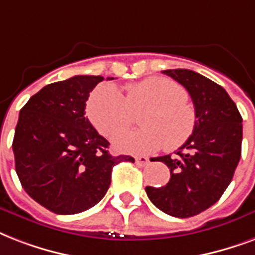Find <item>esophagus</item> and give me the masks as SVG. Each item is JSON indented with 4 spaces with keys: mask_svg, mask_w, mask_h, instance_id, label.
Wrapping results in <instances>:
<instances>
[{
    "mask_svg": "<svg viewBox=\"0 0 255 255\" xmlns=\"http://www.w3.org/2000/svg\"><path fill=\"white\" fill-rule=\"evenodd\" d=\"M149 158L147 157H143V155H138L135 157V163H137L138 166H146V165H149Z\"/></svg>",
    "mask_w": 255,
    "mask_h": 255,
    "instance_id": "1",
    "label": "esophagus"
}]
</instances>
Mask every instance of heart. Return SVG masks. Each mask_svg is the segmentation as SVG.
<instances>
[{"label":"heart","instance_id":"heart-1","mask_svg":"<svg viewBox=\"0 0 255 255\" xmlns=\"http://www.w3.org/2000/svg\"><path fill=\"white\" fill-rule=\"evenodd\" d=\"M125 97L114 85L104 84L90 94L88 117L106 138H114L133 125L134 114L143 112V129L122 134L114 141L121 151L150 154L162 146L169 151L179 149L193 135L197 113L187 102V92L175 81L150 77L126 86Z\"/></svg>","mask_w":255,"mask_h":255}]
</instances>
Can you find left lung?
Masks as SVG:
<instances>
[{
    "label": "left lung",
    "mask_w": 255,
    "mask_h": 255,
    "mask_svg": "<svg viewBox=\"0 0 255 255\" xmlns=\"http://www.w3.org/2000/svg\"><path fill=\"white\" fill-rule=\"evenodd\" d=\"M191 97L197 126L174 157L163 155L170 179L162 187L146 186V194L169 216L189 218L209 209L230 185L241 158L242 117L222 86L187 69L163 70Z\"/></svg>",
    "instance_id": "8db88e82"
}]
</instances>
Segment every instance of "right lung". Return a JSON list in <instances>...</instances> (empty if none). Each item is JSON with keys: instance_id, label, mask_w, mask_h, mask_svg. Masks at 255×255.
Here are the masks:
<instances>
[{"instance_id": "1", "label": "right lung", "mask_w": 255, "mask_h": 255, "mask_svg": "<svg viewBox=\"0 0 255 255\" xmlns=\"http://www.w3.org/2000/svg\"><path fill=\"white\" fill-rule=\"evenodd\" d=\"M113 80V78H108ZM101 76H74L46 85L19 112L13 139L15 171L35 202L56 214H77L104 198L114 157L109 142L85 118L89 94Z\"/></svg>"}]
</instances>
